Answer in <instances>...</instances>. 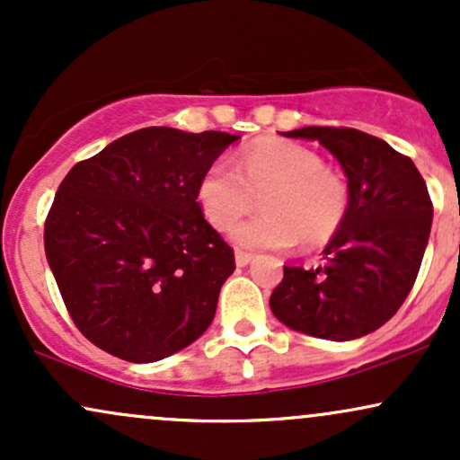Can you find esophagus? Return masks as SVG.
<instances>
[{
  "label": "esophagus",
  "mask_w": 460,
  "mask_h": 460,
  "mask_svg": "<svg viewBox=\"0 0 460 460\" xmlns=\"http://www.w3.org/2000/svg\"><path fill=\"white\" fill-rule=\"evenodd\" d=\"M252 261V255L251 252H244V251H235V263L240 268H244V266H248V263Z\"/></svg>",
  "instance_id": "obj_1"
}]
</instances>
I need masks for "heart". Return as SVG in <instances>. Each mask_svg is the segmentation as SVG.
<instances>
[{
    "label": "heart",
    "mask_w": 460,
    "mask_h": 460,
    "mask_svg": "<svg viewBox=\"0 0 460 460\" xmlns=\"http://www.w3.org/2000/svg\"><path fill=\"white\" fill-rule=\"evenodd\" d=\"M199 205L205 220L226 231L261 199V216L234 229L242 248H307L326 244L344 225L348 188L322 157L298 142L261 140L248 146L235 168L216 162L199 181Z\"/></svg>",
    "instance_id": "b5f03b06"
}]
</instances>
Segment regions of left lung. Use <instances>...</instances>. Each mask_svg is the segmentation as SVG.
<instances>
[{"mask_svg": "<svg viewBox=\"0 0 460 460\" xmlns=\"http://www.w3.org/2000/svg\"><path fill=\"white\" fill-rule=\"evenodd\" d=\"M344 168L348 214L315 268L283 266L270 309L289 329L348 341L381 329L413 288L432 225L429 188L411 157L350 128H303Z\"/></svg>", "mask_w": 460, "mask_h": 460, "instance_id": "left-lung-1", "label": "left lung"}]
</instances>
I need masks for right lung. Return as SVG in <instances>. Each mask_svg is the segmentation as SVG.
Wrapping results in <instances>:
<instances>
[{
    "label": "right lung",
    "instance_id": "1",
    "mask_svg": "<svg viewBox=\"0 0 460 460\" xmlns=\"http://www.w3.org/2000/svg\"><path fill=\"white\" fill-rule=\"evenodd\" d=\"M240 136L145 128L77 162L45 220L68 315L94 346L153 363L199 340L234 248L205 220L199 181Z\"/></svg>",
    "mask_w": 460,
    "mask_h": 460
}]
</instances>
